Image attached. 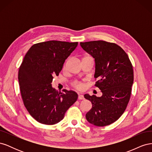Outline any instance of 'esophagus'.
<instances>
[{
	"mask_svg": "<svg viewBox=\"0 0 152 152\" xmlns=\"http://www.w3.org/2000/svg\"><path fill=\"white\" fill-rule=\"evenodd\" d=\"M78 99H84V95H82V94H79V96H78Z\"/></svg>",
	"mask_w": 152,
	"mask_h": 152,
	"instance_id": "1",
	"label": "esophagus"
}]
</instances>
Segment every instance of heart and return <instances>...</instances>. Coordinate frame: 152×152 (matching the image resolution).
<instances>
[{
	"mask_svg": "<svg viewBox=\"0 0 152 152\" xmlns=\"http://www.w3.org/2000/svg\"><path fill=\"white\" fill-rule=\"evenodd\" d=\"M87 57H88V56H87ZM71 84L73 87H74L75 89H76L77 90H82L84 87L83 84H82L81 82H80L79 80L73 81L72 82Z\"/></svg>",
	"mask_w": 152,
	"mask_h": 152,
	"instance_id": "obj_1",
	"label": "heart"
}]
</instances>
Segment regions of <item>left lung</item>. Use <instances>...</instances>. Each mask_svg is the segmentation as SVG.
I'll list each match as a JSON object with an SVG mask.
<instances>
[{"instance_id":"1","label":"left lung","mask_w":152,"mask_h":152,"mask_svg":"<svg viewBox=\"0 0 152 152\" xmlns=\"http://www.w3.org/2000/svg\"><path fill=\"white\" fill-rule=\"evenodd\" d=\"M81 47L95 59V86L103 93L101 97L85 94L92 103L86 115L93 125L102 127L117 121L129 102L134 71L128 55L117 44L103 40L80 42Z\"/></svg>"}]
</instances>
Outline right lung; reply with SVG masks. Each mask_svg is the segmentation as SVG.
<instances>
[{"label":"right lung","instance_id":"1","mask_svg":"<svg viewBox=\"0 0 152 152\" xmlns=\"http://www.w3.org/2000/svg\"><path fill=\"white\" fill-rule=\"evenodd\" d=\"M77 45L50 40L34 44L25 54L18 71L21 95L27 111L39 123L60 122L78 98L75 92L63 89L58 93L50 84Z\"/></svg>","mask_w":152,"mask_h":152}]
</instances>
